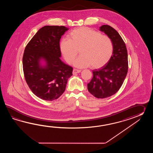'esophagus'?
<instances>
[{"label":"esophagus","mask_w":153,"mask_h":153,"mask_svg":"<svg viewBox=\"0 0 153 153\" xmlns=\"http://www.w3.org/2000/svg\"><path fill=\"white\" fill-rule=\"evenodd\" d=\"M81 72V70H79V69H74L73 71V74H75L76 73H79Z\"/></svg>","instance_id":"34e87169"}]
</instances>
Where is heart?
<instances>
[{"label": "heart", "mask_w": 153, "mask_h": 153, "mask_svg": "<svg viewBox=\"0 0 153 153\" xmlns=\"http://www.w3.org/2000/svg\"><path fill=\"white\" fill-rule=\"evenodd\" d=\"M60 42V50L65 61L72 64L74 62L79 68L91 65L93 68H100L106 65L111 59L113 50V43L110 37L101 32L87 27L74 29Z\"/></svg>", "instance_id": "1"}]
</instances>
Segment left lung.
<instances>
[{"mask_svg": "<svg viewBox=\"0 0 153 153\" xmlns=\"http://www.w3.org/2000/svg\"><path fill=\"white\" fill-rule=\"evenodd\" d=\"M100 30L111 38L114 50L107 65L92 71L93 78L88 84V89L95 97L105 98L115 94L123 84L128 71V57L125 43L115 29L103 25Z\"/></svg>", "mask_w": 153, "mask_h": 153, "instance_id": "left-lung-1", "label": "left lung"}]
</instances>
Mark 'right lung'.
I'll list each match as a JSON object with an SVG mask.
<instances>
[{"label": "right lung", "instance_id": "1", "mask_svg": "<svg viewBox=\"0 0 153 153\" xmlns=\"http://www.w3.org/2000/svg\"><path fill=\"white\" fill-rule=\"evenodd\" d=\"M68 28L65 26H46L39 29L26 45L22 59L26 82L38 97L52 101L65 91L73 68L61 61L59 41ZM44 59L47 66L39 61Z\"/></svg>", "mask_w": 153, "mask_h": 153}]
</instances>
